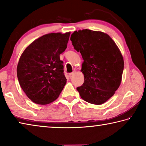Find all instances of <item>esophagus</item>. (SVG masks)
<instances>
[{
	"label": "esophagus",
	"mask_w": 146,
	"mask_h": 146,
	"mask_svg": "<svg viewBox=\"0 0 146 146\" xmlns=\"http://www.w3.org/2000/svg\"><path fill=\"white\" fill-rule=\"evenodd\" d=\"M75 72H72V73H71L69 74V75H70V78L72 77V76L74 75V74H75Z\"/></svg>",
	"instance_id": "obj_1"
}]
</instances>
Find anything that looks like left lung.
I'll use <instances>...</instances> for the list:
<instances>
[{"label":"left lung","mask_w":146,"mask_h":146,"mask_svg":"<svg viewBox=\"0 0 146 146\" xmlns=\"http://www.w3.org/2000/svg\"><path fill=\"white\" fill-rule=\"evenodd\" d=\"M70 39L84 60L81 71L84 82L76 90L86 102L102 104L120 85L124 66L122 53L113 39L101 31H76Z\"/></svg>","instance_id":"obj_1"}]
</instances>
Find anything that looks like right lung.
Here are the masks:
<instances>
[{
    "label": "right lung",
    "instance_id": "1",
    "mask_svg": "<svg viewBox=\"0 0 146 146\" xmlns=\"http://www.w3.org/2000/svg\"><path fill=\"white\" fill-rule=\"evenodd\" d=\"M70 32L44 35L22 53L17 68L24 92L34 103L46 105L58 97L67 79L60 55L66 50Z\"/></svg>",
    "mask_w": 146,
    "mask_h": 146
}]
</instances>
